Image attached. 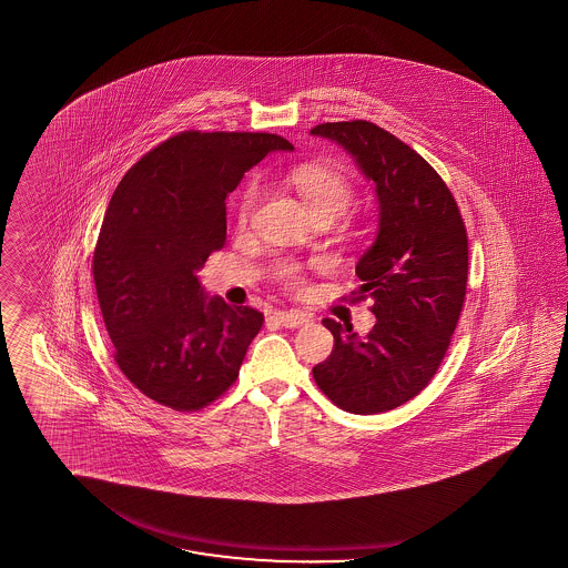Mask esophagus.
I'll return each mask as SVG.
<instances>
[{"label":"esophagus","instance_id":"obj_1","mask_svg":"<svg viewBox=\"0 0 568 568\" xmlns=\"http://www.w3.org/2000/svg\"><path fill=\"white\" fill-rule=\"evenodd\" d=\"M274 318H276L283 327H290V329L302 327V325H308V323L313 321L308 315L297 313V311H278V313H274Z\"/></svg>","mask_w":568,"mask_h":568}]
</instances>
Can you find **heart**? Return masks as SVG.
<instances>
[{
	"label": "heart",
	"instance_id": "heart-1",
	"mask_svg": "<svg viewBox=\"0 0 568 568\" xmlns=\"http://www.w3.org/2000/svg\"><path fill=\"white\" fill-rule=\"evenodd\" d=\"M285 183L300 196L313 220H336L348 209L355 196V185L351 178L338 166L323 162H304L292 166L285 173ZM257 192L260 190L255 182L247 183L241 190L236 204V215L241 222H247L257 201ZM274 276L287 290H300L304 283L302 271L294 264H278Z\"/></svg>",
	"mask_w": 568,
	"mask_h": 568
}]
</instances>
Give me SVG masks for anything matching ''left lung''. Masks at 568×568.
Masks as SVG:
<instances>
[{
  "label": "left lung",
  "mask_w": 568,
  "mask_h": 568,
  "mask_svg": "<svg viewBox=\"0 0 568 568\" xmlns=\"http://www.w3.org/2000/svg\"><path fill=\"white\" fill-rule=\"evenodd\" d=\"M313 135L338 141L376 183L381 224L355 273L351 302L372 297L376 325L357 338L334 318L332 355L313 367L323 395L344 412L399 408L432 383L460 317L467 274V227L439 173L402 139L367 120L325 122Z\"/></svg>",
  "instance_id": "obj_1"
}]
</instances>
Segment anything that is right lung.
<instances>
[{
  "mask_svg": "<svg viewBox=\"0 0 568 568\" xmlns=\"http://www.w3.org/2000/svg\"><path fill=\"white\" fill-rule=\"evenodd\" d=\"M273 133L182 131L143 154L108 204L92 276L120 372L145 397L199 412L236 383L264 315L204 297L196 271L226 243V196Z\"/></svg>",
  "mask_w": 568,
  "mask_h": 568,
  "instance_id": "add662e5",
  "label": "right lung"
}]
</instances>
